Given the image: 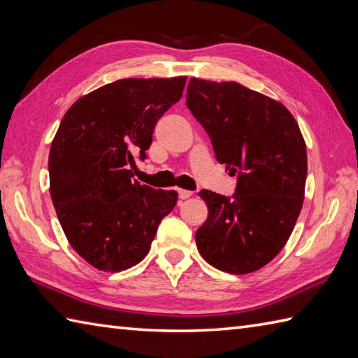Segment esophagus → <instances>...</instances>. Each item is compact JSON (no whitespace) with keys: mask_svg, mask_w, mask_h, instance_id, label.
Listing matches in <instances>:
<instances>
[{"mask_svg":"<svg viewBox=\"0 0 358 358\" xmlns=\"http://www.w3.org/2000/svg\"><path fill=\"white\" fill-rule=\"evenodd\" d=\"M178 194L180 199H188L189 196L193 194V192H189V189H184V188H178Z\"/></svg>","mask_w":358,"mask_h":358,"instance_id":"esophagus-1","label":"esophagus"}]
</instances>
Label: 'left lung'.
Segmentation results:
<instances>
[{
	"label": "left lung",
	"instance_id": "obj_1",
	"mask_svg": "<svg viewBox=\"0 0 358 358\" xmlns=\"http://www.w3.org/2000/svg\"><path fill=\"white\" fill-rule=\"evenodd\" d=\"M187 106L217 162L238 174L231 198L199 193L208 216L196 231L198 250L222 272L259 271L286 245L303 207L308 152L300 127L280 101L236 82L189 78Z\"/></svg>",
	"mask_w": 358,
	"mask_h": 358
}]
</instances>
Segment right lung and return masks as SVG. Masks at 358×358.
Returning <instances> with one entry per match:
<instances>
[{
	"mask_svg": "<svg viewBox=\"0 0 358 358\" xmlns=\"http://www.w3.org/2000/svg\"><path fill=\"white\" fill-rule=\"evenodd\" d=\"M187 77L122 78L72 105L49 151V192L69 244L92 267L122 272L147 257L174 189L133 180L156 122L184 92Z\"/></svg>",
	"mask_w": 358,
	"mask_h": 358,
	"instance_id": "right-lung-1",
	"label": "right lung"
}]
</instances>
